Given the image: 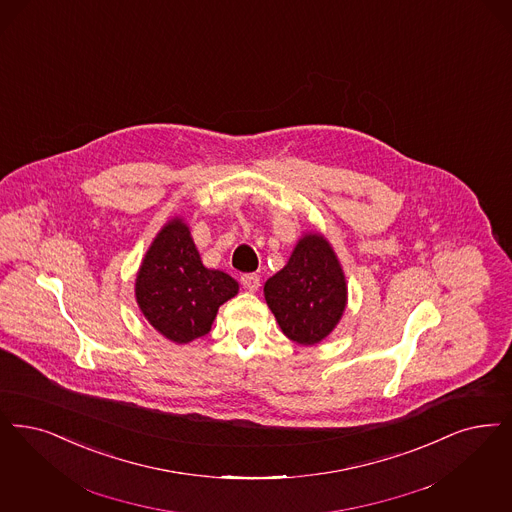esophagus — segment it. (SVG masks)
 <instances>
[{
    "instance_id": "obj_1",
    "label": "esophagus",
    "mask_w": 512,
    "mask_h": 512,
    "mask_svg": "<svg viewBox=\"0 0 512 512\" xmlns=\"http://www.w3.org/2000/svg\"><path fill=\"white\" fill-rule=\"evenodd\" d=\"M240 282H242V286L246 287L247 291H257L261 286V278L257 274H242Z\"/></svg>"
}]
</instances>
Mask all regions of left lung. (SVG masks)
Returning <instances> with one entry per match:
<instances>
[{
  "mask_svg": "<svg viewBox=\"0 0 512 512\" xmlns=\"http://www.w3.org/2000/svg\"><path fill=\"white\" fill-rule=\"evenodd\" d=\"M265 299L291 341L314 345L328 337L347 305V284L320 234L305 236L287 265L266 280Z\"/></svg>",
  "mask_w": 512,
  "mask_h": 512,
  "instance_id": "1",
  "label": "left lung"
}]
</instances>
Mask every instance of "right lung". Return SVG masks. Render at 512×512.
I'll return each mask as SVG.
<instances>
[{"mask_svg":"<svg viewBox=\"0 0 512 512\" xmlns=\"http://www.w3.org/2000/svg\"><path fill=\"white\" fill-rule=\"evenodd\" d=\"M238 293V282L202 265L188 226L175 219L148 249L135 295L146 320L173 343L209 333L219 307Z\"/></svg>","mask_w":512,"mask_h":512,"instance_id":"obj_1","label":"right lung"}]
</instances>
